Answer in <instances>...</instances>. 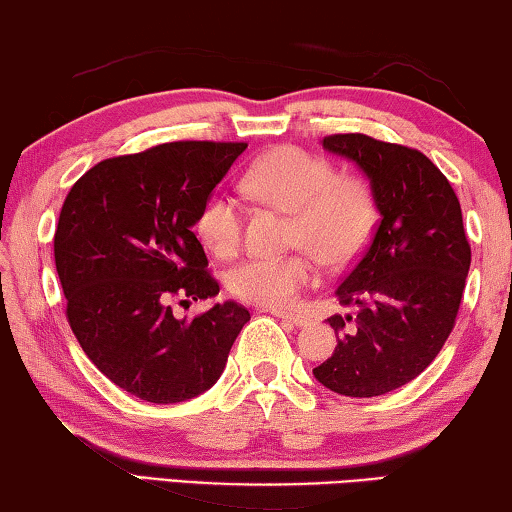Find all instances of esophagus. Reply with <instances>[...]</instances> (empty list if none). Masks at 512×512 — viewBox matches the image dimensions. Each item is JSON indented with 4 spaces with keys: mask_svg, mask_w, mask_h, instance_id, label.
Listing matches in <instances>:
<instances>
[{
    "mask_svg": "<svg viewBox=\"0 0 512 512\" xmlns=\"http://www.w3.org/2000/svg\"><path fill=\"white\" fill-rule=\"evenodd\" d=\"M272 315L281 317V320L290 322L292 326H308V324H311V320H308L306 315H299V313H283V311H272Z\"/></svg>",
    "mask_w": 512,
    "mask_h": 512,
    "instance_id": "34e87169",
    "label": "esophagus"
}]
</instances>
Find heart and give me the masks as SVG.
<instances>
[{"instance_id":"heart-1","label":"heart","mask_w":512,"mask_h":512,"mask_svg":"<svg viewBox=\"0 0 512 512\" xmlns=\"http://www.w3.org/2000/svg\"><path fill=\"white\" fill-rule=\"evenodd\" d=\"M251 199L290 213L286 256H256L233 267L229 290L256 306L286 308L317 279L315 254L324 265L356 261L372 236L374 192L358 174H335L333 165L295 145L276 147L251 163L242 177ZM195 233L217 258H231L242 240V208L229 192L213 190L201 204Z\"/></svg>"}]
</instances>
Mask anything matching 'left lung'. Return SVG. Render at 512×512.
<instances>
[{
    "instance_id": "1",
    "label": "left lung",
    "mask_w": 512,
    "mask_h": 512,
    "mask_svg": "<svg viewBox=\"0 0 512 512\" xmlns=\"http://www.w3.org/2000/svg\"><path fill=\"white\" fill-rule=\"evenodd\" d=\"M326 152L356 163L381 220L363 258L335 290L356 317L333 315L338 347L313 374L345 397H379L440 354L463 299L472 249L454 188L417 149L335 133Z\"/></svg>"
}]
</instances>
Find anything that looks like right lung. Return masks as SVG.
Segmentation results:
<instances>
[{
	"label": "right lung",
	"instance_id": "1",
	"mask_svg": "<svg viewBox=\"0 0 512 512\" xmlns=\"http://www.w3.org/2000/svg\"><path fill=\"white\" fill-rule=\"evenodd\" d=\"M245 149L181 140L106 158L74 183L58 215L54 258L72 333L99 372L152 404L213 388L249 322L236 301L190 322L172 313V299L220 292L192 226Z\"/></svg>",
	"mask_w": 512,
	"mask_h": 512
}]
</instances>
